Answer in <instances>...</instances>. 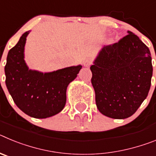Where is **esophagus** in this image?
Returning a JSON list of instances; mask_svg holds the SVG:
<instances>
[{
    "label": "esophagus",
    "instance_id": "obj_1",
    "mask_svg": "<svg viewBox=\"0 0 156 156\" xmlns=\"http://www.w3.org/2000/svg\"><path fill=\"white\" fill-rule=\"evenodd\" d=\"M91 65V61L90 59H86L84 62H83V66H86V67H89V66Z\"/></svg>",
    "mask_w": 156,
    "mask_h": 156
}]
</instances>
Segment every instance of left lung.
Wrapping results in <instances>:
<instances>
[{"label":"left lung","instance_id":"obj_1","mask_svg":"<svg viewBox=\"0 0 156 156\" xmlns=\"http://www.w3.org/2000/svg\"><path fill=\"white\" fill-rule=\"evenodd\" d=\"M104 46L90 66L99 112L112 119L131 116L148 96L152 76L151 53L137 35Z\"/></svg>","mask_w":156,"mask_h":156}]
</instances>
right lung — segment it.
<instances>
[{"label":"right lung","mask_w":156,"mask_h":156,"mask_svg":"<svg viewBox=\"0 0 156 156\" xmlns=\"http://www.w3.org/2000/svg\"><path fill=\"white\" fill-rule=\"evenodd\" d=\"M27 31L8 54L5 67V83L14 102L23 112L37 119L55 115L63 109L66 102V89L75 80L82 66H70L41 73L29 69L24 60Z\"/></svg>","instance_id":"add662e5"}]
</instances>
